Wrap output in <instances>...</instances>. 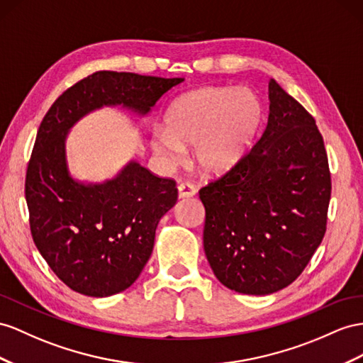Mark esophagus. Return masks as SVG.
<instances>
[{
    "label": "esophagus",
    "mask_w": 363,
    "mask_h": 363,
    "mask_svg": "<svg viewBox=\"0 0 363 363\" xmlns=\"http://www.w3.org/2000/svg\"><path fill=\"white\" fill-rule=\"evenodd\" d=\"M178 193L179 198H191L196 194V189H194V185H191L190 182H182L178 185Z\"/></svg>",
    "instance_id": "esophagus-1"
}]
</instances>
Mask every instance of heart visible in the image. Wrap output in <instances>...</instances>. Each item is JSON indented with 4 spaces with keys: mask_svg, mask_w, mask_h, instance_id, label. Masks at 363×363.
Listing matches in <instances>:
<instances>
[{
    "mask_svg": "<svg viewBox=\"0 0 363 363\" xmlns=\"http://www.w3.org/2000/svg\"><path fill=\"white\" fill-rule=\"evenodd\" d=\"M262 107L247 89L202 87L179 96L169 107L164 128H156L150 144L165 164H178L185 147L193 145V161L206 174H222L244 160L253 145Z\"/></svg>",
    "mask_w": 363,
    "mask_h": 363,
    "instance_id": "b5f03b06",
    "label": "heart"
}]
</instances>
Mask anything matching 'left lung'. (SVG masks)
Segmentation results:
<instances>
[{
    "label": "left lung",
    "mask_w": 363,
    "mask_h": 363,
    "mask_svg": "<svg viewBox=\"0 0 363 363\" xmlns=\"http://www.w3.org/2000/svg\"><path fill=\"white\" fill-rule=\"evenodd\" d=\"M261 139L236 167L199 190L203 250L218 281L265 296L294 282L327 230L331 176L314 118L270 79Z\"/></svg>",
    "instance_id": "left-lung-1"
}]
</instances>
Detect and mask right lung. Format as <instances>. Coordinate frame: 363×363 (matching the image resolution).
I'll return each mask as SVG.
<instances>
[{
    "instance_id": "obj_1",
    "label": "right lung",
    "mask_w": 363,
    "mask_h": 363,
    "mask_svg": "<svg viewBox=\"0 0 363 363\" xmlns=\"http://www.w3.org/2000/svg\"><path fill=\"white\" fill-rule=\"evenodd\" d=\"M182 81L102 70L67 89L45 113L27 167L26 201L36 248L73 291L107 297L127 290L150 259L156 227L178 189L136 161L104 182L77 181L66 155L70 128L102 107L148 115Z\"/></svg>"
}]
</instances>
